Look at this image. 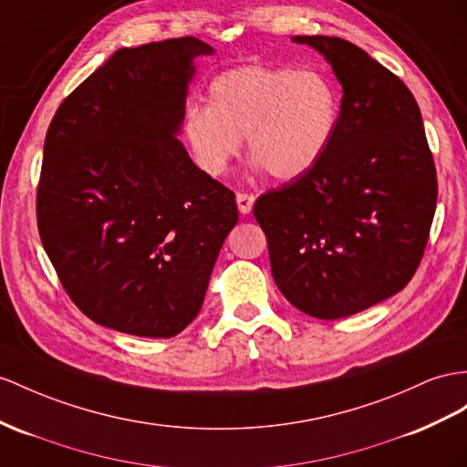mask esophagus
<instances>
[{"label":"esophagus","instance_id":"obj_1","mask_svg":"<svg viewBox=\"0 0 467 467\" xmlns=\"http://www.w3.org/2000/svg\"><path fill=\"white\" fill-rule=\"evenodd\" d=\"M254 195L253 193H236V205H238V211H241L243 214H248L250 211H253V205H254Z\"/></svg>","mask_w":467,"mask_h":467}]
</instances>
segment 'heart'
Here are the masks:
<instances>
[{"label":"heart","instance_id":"obj_1","mask_svg":"<svg viewBox=\"0 0 467 467\" xmlns=\"http://www.w3.org/2000/svg\"><path fill=\"white\" fill-rule=\"evenodd\" d=\"M341 102L319 70L244 65L211 80L205 106H191L183 131L202 171L223 175L246 150L276 179L302 177L321 161L339 124Z\"/></svg>","mask_w":467,"mask_h":467}]
</instances>
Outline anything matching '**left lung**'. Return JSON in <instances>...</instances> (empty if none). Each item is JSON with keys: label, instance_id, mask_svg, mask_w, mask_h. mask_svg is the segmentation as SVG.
Returning <instances> with one entry per match:
<instances>
[{"label": "left lung", "instance_id": "1", "mask_svg": "<svg viewBox=\"0 0 467 467\" xmlns=\"http://www.w3.org/2000/svg\"><path fill=\"white\" fill-rule=\"evenodd\" d=\"M343 87L321 161L254 202L274 282L294 307L339 319L400 292L420 265L438 182L420 109L404 82L357 45L300 35Z\"/></svg>", "mask_w": 467, "mask_h": 467}]
</instances>
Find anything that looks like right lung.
Segmentation results:
<instances>
[{"mask_svg": "<svg viewBox=\"0 0 467 467\" xmlns=\"http://www.w3.org/2000/svg\"><path fill=\"white\" fill-rule=\"evenodd\" d=\"M195 37L119 49L58 106L45 138L37 226L65 292L94 324L173 337L199 314L238 221L234 193L191 161Z\"/></svg>", "mask_w": 467, "mask_h": 467, "instance_id": "right-lung-1", "label": "right lung"}]
</instances>
